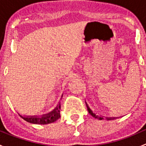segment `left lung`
Listing matches in <instances>:
<instances>
[{
  "label": "left lung",
  "instance_id": "8db88e82",
  "mask_svg": "<svg viewBox=\"0 0 146 146\" xmlns=\"http://www.w3.org/2000/svg\"><path fill=\"white\" fill-rule=\"evenodd\" d=\"M85 104H86V106H87V108H88V112H89V114H90L92 117H93L95 119H99V120H102V119H104V117H102L100 115H98V114H96L95 112H94L92 110V109L90 108V107H89V105L88 104V103L86 102V101H85ZM107 120H113V119H117L119 118V117H104Z\"/></svg>",
  "mask_w": 146,
  "mask_h": 146
}]
</instances>
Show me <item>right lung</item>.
Returning <instances> with one entry per match:
<instances>
[{
	"mask_svg": "<svg viewBox=\"0 0 146 146\" xmlns=\"http://www.w3.org/2000/svg\"><path fill=\"white\" fill-rule=\"evenodd\" d=\"M62 97L63 95L61 96V98H62ZM60 111H61V103L59 102L58 104H57L54 110H53L52 111L47 113V114H42L40 116H23L19 113L18 114L24 120L29 122V123H35V124H48V123H51L56 121L61 117Z\"/></svg>",
	"mask_w": 146,
	"mask_h": 146,
	"instance_id": "right-lung-1",
	"label": "right lung"
}]
</instances>
